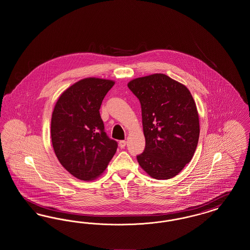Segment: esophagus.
<instances>
[{"mask_svg":"<svg viewBox=\"0 0 250 250\" xmlns=\"http://www.w3.org/2000/svg\"><path fill=\"white\" fill-rule=\"evenodd\" d=\"M119 145L120 147L123 149V148H125V145H126V142H125V141H120Z\"/></svg>","mask_w":250,"mask_h":250,"instance_id":"obj_1","label":"esophagus"}]
</instances>
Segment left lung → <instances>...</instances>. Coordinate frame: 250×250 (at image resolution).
<instances>
[{
    "label": "left lung",
    "mask_w": 250,
    "mask_h": 250,
    "mask_svg": "<svg viewBox=\"0 0 250 250\" xmlns=\"http://www.w3.org/2000/svg\"><path fill=\"white\" fill-rule=\"evenodd\" d=\"M142 106L145 149L137 155L144 171L157 180L176 176L190 162L200 137V121L189 90L165 74L127 84Z\"/></svg>",
    "instance_id": "obj_1"
}]
</instances>
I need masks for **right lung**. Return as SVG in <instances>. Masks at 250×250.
I'll list each match as a JSON object with an SVG mask.
<instances>
[{"label": "right lung", "mask_w": 250, "mask_h": 250, "mask_svg": "<svg viewBox=\"0 0 250 250\" xmlns=\"http://www.w3.org/2000/svg\"><path fill=\"white\" fill-rule=\"evenodd\" d=\"M113 81L86 78L60 95L51 117V142L60 163L76 178L91 181L106 169L118 144L104 130L99 109Z\"/></svg>", "instance_id": "obj_1"}]
</instances>
